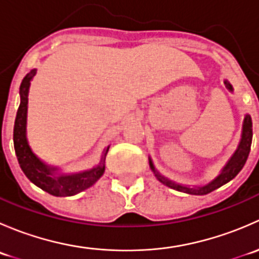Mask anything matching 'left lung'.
Wrapping results in <instances>:
<instances>
[{
  "mask_svg": "<svg viewBox=\"0 0 259 259\" xmlns=\"http://www.w3.org/2000/svg\"><path fill=\"white\" fill-rule=\"evenodd\" d=\"M226 83V88L229 91H233L231 83L227 80H224ZM252 137H253V130H252V119H250V115L245 114L244 120H243V126H242V138L241 142H239L238 146H237L236 151L233 153V155L231 156L228 161H227L226 165L223 166V169L221 170V173L215 177L211 182L208 183L205 185H200V187H188V185L178 184V183L173 182V180L165 178V177L161 176L158 170L154 166L153 161L149 158V165L150 169L153 170V173L155 174L156 179L160 183H163L166 187L171 188V189H176L178 192L187 193V194H193V195H204L208 193L213 192V190L218 189L222 185L227 184L228 182H231L232 179L236 178L237 174L242 170V168L244 166L245 161H247L248 155H249L250 151V144H252Z\"/></svg>",
  "mask_w": 259,
  "mask_h": 259,
  "instance_id": "8db88e82",
  "label": "left lung"
}]
</instances>
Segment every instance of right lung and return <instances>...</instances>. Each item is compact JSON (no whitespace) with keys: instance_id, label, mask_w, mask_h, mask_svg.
Wrapping results in <instances>:
<instances>
[{"instance_id":"1","label":"right lung","mask_w":259,"mask_h":259,"mask_svg":"<svg viewBox=\"0 0 259 259\" xmlns=\"http://www.w3.org/2000/svg\"><path fill=\"white\" fill-rule=\"evenodd\" d=\"M36 69L31 70L20 86L21 103L18 106L16 120L14 126V145L18 164L31 182L49 194L55 197H71L82 190L88 189L95 184L103 177L105 171V158L109 151V146L104 150L101 160L98 166L89 170L74 174H57L59 168L44 163L31 150L26 137V124H27V104L28 90L32 77L35 76Z\"/></svg>"}]
</instances>
